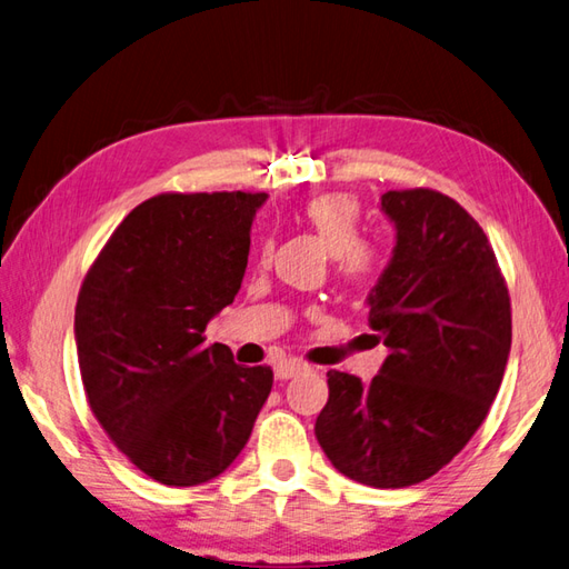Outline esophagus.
I'll return each instance as SVG.
<instances>
[{
  "instance_id": "34e87169",
  "label": "esophagus",
  "mask_w": 569,
  "mask_h": 569,
  "mask_svg": "<svg viewBox=\"0 0 569 569\" xmlns=\"http://www.w3.org/2000/svg\"><path fill=\"white\" fill-rule=\"evenodd\" d=\"M305 370H310L308 362L296 360V358H286V360L279 362V366L273 368V375H276V380H290V377H296V375H300Z\"/></svg>"
}]
</instances>
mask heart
Listing matches in <instances>:
<instances>
[{
    "instance_id": "1",
    "label": "heart",
    "mask_w": 569,
    "mask_h": 569,
    "mask_svg": "<svg viewBox=\"0 0 569 569\" xmlns=\"http://www.w3.org/2000/svg\"><path fill=\"white\" fill-rule=\"evenodd\" d=\"M300 218L308 223L327 250L339 259V269L351 279H366L377 264L375 247L360 240V203L351 194H319L302 203Z\"/></svg>"
}]
</instances>
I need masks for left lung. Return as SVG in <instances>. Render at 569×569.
Listing matches in <instances>:
<instances>
[{
  "instance_id": "8db88e82",
  "label": "left lung",
  "mask_w": 569,
  "mask_h": 569,
  "mask_svg": "<svg viewBox=\"0 0 569 569\" xmlns=\"http://www.w3.org/2000/svg\"><path fill=\"white\" fill-rule=\"evenodd\" d=\"M395 223L389 264L368 296L389 356L380 375L329 370L319 447L372 488L420 483L455 459L498 397L512 312L492 247L455 199L432 189L382 194Z\"/></svg>"
}]
</instances>
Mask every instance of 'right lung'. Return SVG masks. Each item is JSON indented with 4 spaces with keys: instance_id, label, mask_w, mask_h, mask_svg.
<instances>
[{
    "instance_id": "obj_1",
    "label": "right lung",
    "mask_w": 569,
    "mask_h": 569,
    "mask_svg": "<svg viewBox=\"0 0 569 569\" xmlns=\"http://www.w3.org/2000/svg\"><path fill=\"white\" fill-rule=\"evenodd\" d=\"M267 197L158 194L124 218L83 279L74 339L91 411L163 486L221 476L271 391V368L203 346V329L238 296Z\"/></svg>"
}]
</instances>
